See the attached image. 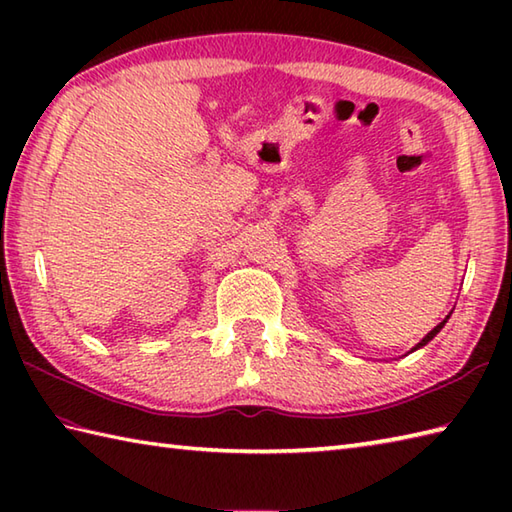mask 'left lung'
<instances>
[{
	"instance_id": "1",
	"label": "left lung",
	"mask_w": 512,
	"mask_h": 512,
	"mask_svg": "<svg viewBox=\"0 0 512 512\" xmlns=\"http://www.w3.org/2000/svg\"><path fill=\"white\" fill-rule=\"evenodd\" d=\"M449 317H451V312L447 314V319H444V321H440V323L436 325V328H433V330H431V332H429L427 336H424V339H422L420 343H416V345H413V347H411V352H416V350H420V347H424V345H427V343H429V341L433 339V336H436V334H438V332H440V330L444 328V323H447V321H449Z\"/></svg>"
}]
</instances>
